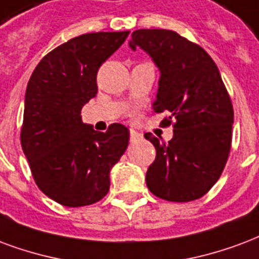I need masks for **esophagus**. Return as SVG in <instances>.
Here are the masks:
<instances>
[{
    "label": "esophagus",
    "instance_id": "esophagus-1",
    "mask_svg": "<svg viewBox=\"0 0 259 259\" xmlns=\"http://www.w3.org/2000/svg\"><path fill=\"white\" fill-rule=\"evenodd\" d=\"M141 137H143V136L140 135L139 132H136V130L130 129V140H132V141H137V140H140Z\"/></svg>",
    "mask_w": 259,
    "mask_h": 259
}]
</instances>
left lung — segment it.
<instances>
[{
	"instance_id": "8db88e82",
	"label": "left lung",
	"mask_w": 259,
	"mask_h": 259,
	"mask_svg": "<svg viewBox=\"0 0 259 259\" xmlns=\"http://www.w3.org/2000/svg\"><path fill=\"white\" fill-rule=\"evenodd\" d=\"M129 45L159 67L154 110L166 112L162 124L174 129L168 143L144 135L156 149L147 187L168 202L202 198L221 177L232 145L233 105L218 67L202 47L171 30H136Z\"/></svg>"
}]
</instances>
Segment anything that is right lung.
Listing matches in <instances>:
<instances>
[{"instance_id":"right-lung-1","label":"right lung","mask_w":259,"mask_h":259,"mask_svg":"<svg viewBox=\"0 0 259 259\" xmlns=\"http://www.w3.org/2000/svg\"><path fill=\"white\" fill-rule=\"evenodd\" d=\"M129 31L82 34L44 56L28 81L20 143L32 178L48 198L67 207L99 202L110 189V170L127 148L129 129L105 133L82 122L97 95V71Z\"/></svg>"}]
</instances>
